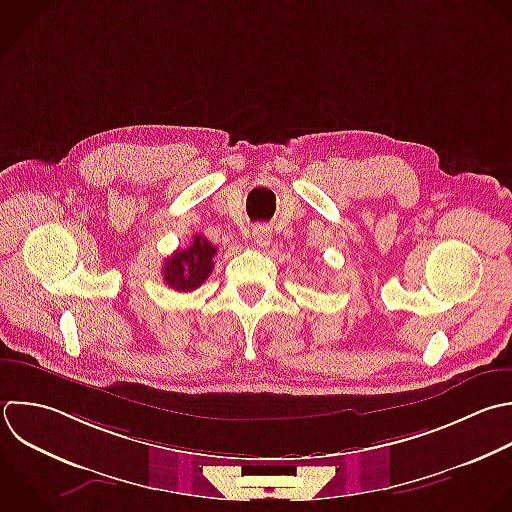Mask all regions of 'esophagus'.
I'll return each mask as SVG.
<instances>
[{
    "instance_id": "1",
    "label": "esophagus",
    "mask_w": 512,
    "mask_h": 512,
    "mask_svg": "<svg viewBox=\"0 0 512 512\" xmlns=\"http://www.w3.org/2000/svg\"><path fill=\"white\" fill-rule=\"evenodd\" d=\"M252 238H254L256 246L268 248L270 242H272V232H270V228H266V226H256V228L252 230Z\"/></svg>"
}]
</instances>
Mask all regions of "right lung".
<instances>
[{"instance_id": "obj_1", "label": "right lung", "mask_w": 512, "mask_h": 512, "mask_svg": "<svg viewBox=\"0 0 512 512\" xmlns=\"http://www.w3.org/2000/svg\"><path fill=\"white\" fill-rule=\"evenodd\" d=\"M216 250L218 248L206 236L196 234L192 246L186 250H176L164 262V282L178 292L196 290L212 274Z\"/></svg>"}]
</instances>
